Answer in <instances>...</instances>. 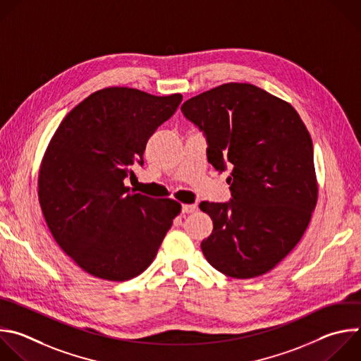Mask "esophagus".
Wrapping results in <instances>:
<instances>
[{"label": "esophagus", "instance_id": "34e87169", "mask_svg": "<svg viewBox=\"0 0 361 361\" xmlns=\"http://www.w3.org/2000/svg\"><path fill=\"white\" fill-rule=\"evenodd\" d=\"M197 209H198L197 204H184V205L181 207V212H183V214H191V212H195Z\"/></svg>", "mask_w": 361, "mask_h": 361}]
</instances>
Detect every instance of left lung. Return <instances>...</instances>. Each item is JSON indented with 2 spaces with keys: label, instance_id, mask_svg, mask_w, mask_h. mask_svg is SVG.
<instances>
[{
  "label": "left lung",
  "instance_id": "obj_1",
  "mask_svg": "<svg viewBox=\"0 0 361 361\" xmlns=\"http://www.w3.org/2000/svg\"><path fill=\"white\" fill-rule=\"evenodd\" d=\"M181 111L204 133L215 170H231V201L200 204L214 224L204 257L236 279L269 272L298 245L317 202L313 143L300 116L264 89L235 82L188 99Z\"/></svg>",
  "mask_w": 361,
  "mask_h": 361
}]
</instances>
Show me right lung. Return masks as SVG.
<instances>
[{
    "label": "right lung",
    "instance_id": "right-lung-1",
    "mask_svg": "<svg viewBox=\"0 0 361 361\" xmlns=\"http://www.w3.org/2000/svg\"><path fill=\"white\" fill-rule=\"evenodd\" d=\"M181 100L104 87L65 116L48 145L38 177L42 214L62 251L94 278L140 275L181 211L174 200L135 194L123 183Z\"/></svg>",
    "mask_w": 361,
    "mask_h": 361
}]
</instances>
